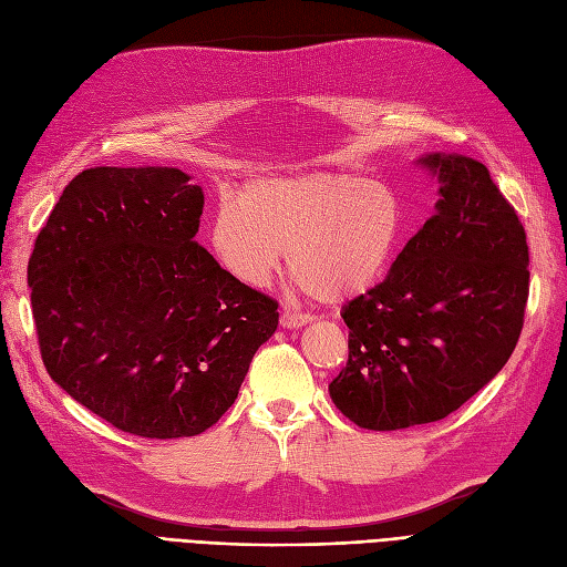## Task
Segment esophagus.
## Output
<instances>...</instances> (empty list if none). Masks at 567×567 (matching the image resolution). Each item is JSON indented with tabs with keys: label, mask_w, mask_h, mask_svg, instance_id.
Listing matches in <instances>:
<instances>
[{
	"label": "esophagus",
	"mask_w": 567,
	"mask_h": 567,
	"mask_svg": "<svg viewBox=\"0 0 567 567\" xmlns=\"http://www.w3.org/2000/svg\"><path fill=\"white\" fill-rule=\"evenodd\" d=\"M310 321H312V317H307V315H298V312H290V310L281 312V326H284V329H300V326L310 323Z\"/></svg>",
	"instance_id": "1"
}]
</instances>
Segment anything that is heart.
Here are the masks:
<instances>
[{"instance_id":"1","label":"heart","mask_w":567,"mask_h":567,"mask_svg":"<svg viewBox=\"0 0 567 567\" xmlns=\"http://www.w3.org/2000/svg\"><path fill=\"white\" fill-rule=\"evenodd\" d=\"M409 229L402 194L388 182L310 169L250 182L221 196L210 246L234 279L265 288L286 260L305 293L346 300L385 277Z\"/></svg>"}]
</instances>
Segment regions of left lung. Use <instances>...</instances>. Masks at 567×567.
<instances>
[{"mask_svg":"<svg viewBox=\"0 0 567 567\" xmlns=\"http://www.w3.org/2000/svg\"><path fill=\"white\" fill-rule=\"evenodd\" d=\"M419 165L440 182L435 215L340 312L350 354L329 392L367 431L450 416L504 369L523 331L529 252L513 205L468 156L431 153Z\"/></svg>","mask_w":567,"mask_h":567,"instance_id":"1","label":"left lung"}]
</instances>
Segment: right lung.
Wrapping results in <instances>:
<instances>
[{
	"label": "right lung",
	"mask_w": 567,
	"mask_h": 567,
	"mask_svg": "<svg viewBox=\"0 0 567 567\" xmlns=\"http://www.w3.org/2000/svg\"><path fill=\"white\" fill-rule=\"evenodd\" d=\"M177 167H92L63 188L28 262L51 381L151 440L208 431L234 404L279 302L194 241L203 188Z\"/></svg>",
	"instance_id": "obj_1"
}]
</instances>
